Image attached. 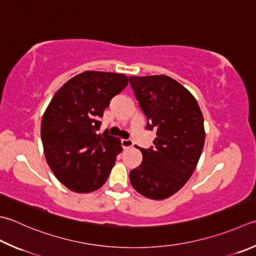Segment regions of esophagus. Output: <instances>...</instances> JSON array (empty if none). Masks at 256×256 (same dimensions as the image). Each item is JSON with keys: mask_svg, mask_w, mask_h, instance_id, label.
Here are the masks:
<instances>
[{"mask_svg": "<svg viewBox=\"0 0 256 256\" xmlns=\"http://www.w3.org/2000/svg\"><path fill=\"white\" fill-rule=\"evenodd\" d=\"M122 146L124 149H128V148L134 146V142L132 140V139H122Z\"/></svg>", "mask_w": 256, "mask_h": 256, "instance_id": "esophagus-1", "label": "esophagus"}]
</instances>
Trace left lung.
<instances>
[{"label": "left lung", "mask_w": 256, "mask_h": 256, "mask_svg": "<svg viewBox=\"0 0 256 256\" xmlns=\"http://www.w3.org/2000/svg\"><path fill=\"white\" fill-rule=\"evenodd\" d=\"M129 84L155 130L154 146L140 148L142 162L130 172V182L150 200H164L190 180L205 142L204 118L192 94L167 76H129Z\"/></svg>", "instance_id": "obj_1"}]
</instances>
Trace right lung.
Masks as SVG:
<instances>
[{
    "label": "right lung",
    "mask_w": 256,
    "mask_h": 256,
    "mask_svg": "<svg viewBox=\"0 0 256 256\" xmlns=\"http://www.w3.org/2000/svg\"><path fill=\"white\" fill-rule=\"evenodd\" d=\"M122 74L86 71L66 82L52 98L41 124L46 162L70 190L89 192L102 186L122 147L97 132L110 101L126 88Z\"/></svg>",
    "instance_id": "1"
}]
</instances>
